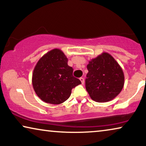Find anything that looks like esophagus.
<instances>
[{
    "label": "esophagus",
    "mask_w": 146,
    "mask_h": 146,
    "mask_svg": "<svg viewBox=\"0 0 146 146\" xmlns=\"http://www.w3.org/2000/svg\"><path fill=\"white\" fill-rule=\"evenodd\" d=\"M80 80L81 81L82 84H84V78H80Z\"/></svg>",
    "instance_id": "esophagus-1"
}]
</instances>
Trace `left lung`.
<instances>
[{
	"mask_svg": "<svg viewBox=\"0 0 146 146\" xmlns=\"http://www.w3.org/2000/svg\"><path fill=\"white\" fill-rule=\"evenodd\" d=\"M86 89L97 102H106L115 98L124 85V74L116 60L103 52L89 61Z\"/></svg>",
	"mask_w": 146,
	"mask_h": 146,
	"instance_id": "8db88e82",
	"label": "left lung"
}]
</instances>
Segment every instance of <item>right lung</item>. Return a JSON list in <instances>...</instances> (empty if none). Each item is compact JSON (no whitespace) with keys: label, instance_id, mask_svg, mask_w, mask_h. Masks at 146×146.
<instances>
[{"label":"right lung","instance_id":"1","mask_svg":"<svg viewBox=\"0 0 146 146\" xmlns=\"http://www.w3.org/2000/svg\"><path fill=\"white\" fill-rule=\"evenodd\" d=\"M72 73L64 53L53 49L42 56L35 66L32 78L33 88L44 102L60 104L69 98L72 89L81 84Z\"/></svg>","mask_w":146,"mask_h":146}]
</instances>
